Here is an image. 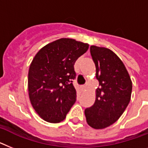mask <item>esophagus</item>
Returning a JSON list of instances; mask_svg holds the SVG:
<instances>
[{
	"label": "esophagus",
	"mask_w": 148,
	"mask_h": 148,
	"mask_svg": "<svg viewBox=\"0 0 148 148\" xmlns=\"http://www.w3.org/2000/svg\"><path fill=\"white\" fill-rule=\"evenodd\" d=\"M81 88L83 91H85V90L86 89V85H83V86H81Z\"/></svg>",
	"instance_id": "obj_1"
}]
</instances>
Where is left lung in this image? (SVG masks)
Listing matches in <instances>:
<instances>
[{"label": "left lung", "instance_id": "left-lung-1", "mask_svg": "<svg viewBox=\"0 0 148 148\" xmlns=\"http://www.w3.org/2000/svg\"><path fill=\"white\" fill-rule=\"evenodd\" d=\"M96 67L95 102L85 110L87 124L94 129H104L121 116L131 99L133 83L125 65L109 48L90 47Z\"/></svg>", "mask_w": 148, "mask_h": 148}]
</instances>
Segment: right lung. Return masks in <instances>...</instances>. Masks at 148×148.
<instances>
[{
  "instance_id": "right-lung-1",
  "label": "right lung",
  "mask_w": 148,
  "mask_h": 148,
  "mask_svg": "<svg viewBox=\"0 0 148 148\" xmlns=\"http://www.w3.org/2000/svg\"><path fill=\"white\" fill-rule=\"evenodd\" d=\"M89 45L62 38L42 47L29 65L28 94L33 109L50 123L63 121L76 101L74 65Z\"/></svg>"
}]
</instances>
